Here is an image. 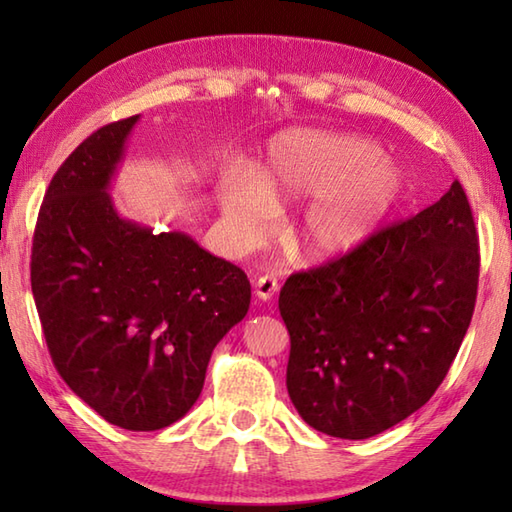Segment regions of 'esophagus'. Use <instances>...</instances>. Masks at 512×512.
<instances>
[{
    "label": "esophagus",
    "mask_w": 512,
    "mask_h": 512,
    "mask_svg": "<svg viewBox=\"0 0 512 512\" xmlns=\"http://www.w3.org/2000/svg\"><path fill=\"white\" fill-rule=\"evenodd\" d=\"M277 290H279V284L273 275H264L255 281V295L262 301L273 299L277 295Z\"/></svg>",
    "instance_id": "34e87169"
}]
</instances>
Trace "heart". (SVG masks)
I'll return each mask as SVG.
<instances>
[{
  "mask_svg": "<svg viewBox=\"0 0 512 512\" xmlns=\"http://www.w3.org/2000/svg\"><path fill=\"white\" fill-rule=\"evenodd\" d=\"M405 189V171L374 140L299 129L270 140L255 173L224 176L217 204L231 242L246 248L264 235L275 204L314 195L295 226V246L303 257L325 262L369 242Z\"/></svg>",
  "mask_w": 512,
  "mask_h": 512,
  "instance_id": "obj_1",
  "label": "heart"
}]
</instances>
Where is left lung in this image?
Returning <instances> with one entry per match:
<instances>
[{
    "mask_svg": "<svg viewBox=\"0 0 512 512\" xmlns=\"http://www.w3.org/2000/svg\"><path fill=\"white\" fill-rule=\"evenodd\" d=\"M455 180L411 220L288 277L286 387L312 429L365 440L418 411L447 376L473 317L480 250Z\"/></svg>",
    "mask_w": 512,
    "mask_h": 512,
    "instance_id": "8db88e82",
    "label": "left lung"
}]
</instances>
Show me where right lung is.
Returning a JSON list of instances; mask_svg holds the SVG:
<instances>
[{
  "mask_svg": "<svg viewBox=\"0 0 512 512\" xmlns=\"http://www.w3.org/2000/svg\"><path fill=\"white\" fill-rule=\"evenodd\" d=\"M138 118L96 129L54 173L30 284L74 394L116 427L156 431L200 398L215 345L246 317L250 284L191 235L154 233L116 211L110 187Z\"/></svg>",
  "mask_w": 512,
  "mask_h": 512,
  "instance_id": "add662e5",
  "label": "right lung"
}]
</instances>
